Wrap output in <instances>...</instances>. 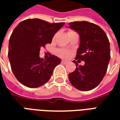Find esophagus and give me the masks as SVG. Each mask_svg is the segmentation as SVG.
<instances>
[{
	"label": "esophagus",
	"instance_id": "1",
	"mask_svg": "<svg viewBox=\"0 0 120 120\" xmlns=\"http://www.w3.org/2000/svg\"><path fill=\"white\" fill-rule=\"evenodd\" d=\"M61 63L63 64H66L68 63V61H65V60H62V61H61Z\"/></svg>",
	"mask_w": 120,
	"mask_h": 120
}]
</instances>
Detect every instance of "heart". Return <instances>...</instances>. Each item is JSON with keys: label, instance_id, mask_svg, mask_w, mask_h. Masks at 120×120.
Listing matches in <instances>:
<instances>
[{"label": "heart", "instance_id": "heart-1", "mask_svg": "<svg viewBox=\"0 0 120 120\" xmlns=\"http://www.w3.org/2000/svg\"><path fill=\"white\" fill-rule=\"evenodd\" d=\"M70 32H71V31H70ZM57 54L61 57L66 58L70 56V50H66V49H58L57 50Z\"/></svg>", "mask_w": 120, "mask_h": 120}]
</instances>
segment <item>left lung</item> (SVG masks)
<instances>
[{
    "instance_id": "8db88e82",
    "label": "left lung",
    "mask_w": 120,
    "mask_h": 120,
    "mask_svg": "<svg viewBox=\"0 0 120 120\" xmlns=\"http://www.w3.org/2000/svg\"><path fill=\"white\" fill-rule=\"evenodd\" d=\"M70 28L76 31L80 38L76 59L85 62L68 75L72 85L82 91H89L99 84L106 73L110 60V44L104 30L87 21L70 22Z\"/></svg>"
}]
</instances>
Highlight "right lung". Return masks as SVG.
<instances>
[{
	"label": "right lung",
	"mask_w": 120,
	"mask_h": 120,
	"mask_svg": "<svg viewBox=\"0 0 120 120\" xmlns=\"http://www.w3.org/2000/svg\"><path fill=\"white\" fill-rule=\"evenodd\" d=\"M65 22L50 23L40 19H28L19 23L11 35L8 57L17 80L23 85L37 88L49 80L61 59L50 55L40 58V50L50 44Z\"/></svg>",
	"instance_id": "right-lung-1"
}]
</instances>
